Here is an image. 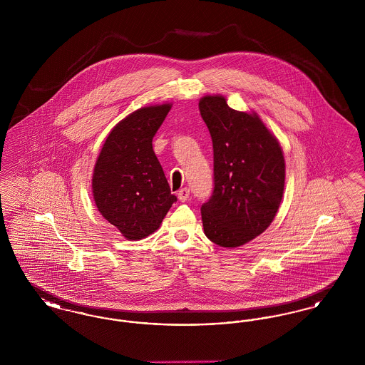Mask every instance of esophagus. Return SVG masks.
Instances as JSON below:
<instances>
[{
	"label": "esophagus",
	"mask_w": 365,
	"mask_h": 365,
	"mask_svg": "<svg viewBox=\"0 0 365 365\" xmlns=\"http://www.w3.org/2000/svg\"><path fill=\"white\" fill-rule=\"evenodd\" d=\"M190 197V190L187 187H183L180 190L178 191V198L182 201V202H186Z\"/></svg>",
	"instance_id": "obj_1"
}]
</instances>
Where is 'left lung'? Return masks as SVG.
I'll return each mask as SVG.
<instances>
[{"label":"left lung","instance_id":"obj_1","mask_svg":"<svg viewBox=\"0 0 365 365\" xmlns=\"http://www.w3.org/2000/svg\"><path fill=\"white\" fill-rule=\"evenodd\" d=\"M200 113L213 145V191L201 207L205 235L237 247L267 230L284 187V158L256 113L234 110L222 96L201 98Z\"/></svg>","mask_w":365,"mask_h":365}]
</instances>
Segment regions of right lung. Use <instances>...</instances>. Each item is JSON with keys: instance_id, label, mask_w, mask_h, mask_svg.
Returning <instances> with one entry per match:
<instances>
[{"instance_id": "1", "label": "right lung", "mask_w": 365, "mask_h": 365, "mask_svg": "<svg viewBox=\"0 0 365 365\" xmlns=\"http://www.w3.org/2000/svg\"><path fill=\"white\" fill-rule=\"evenodd\" d=\"M171 105L146 106L115 125L94 167L98 210L128 240L138 241L161 225L176 202L152 140Z\"/></svg>"}]
</instances>
